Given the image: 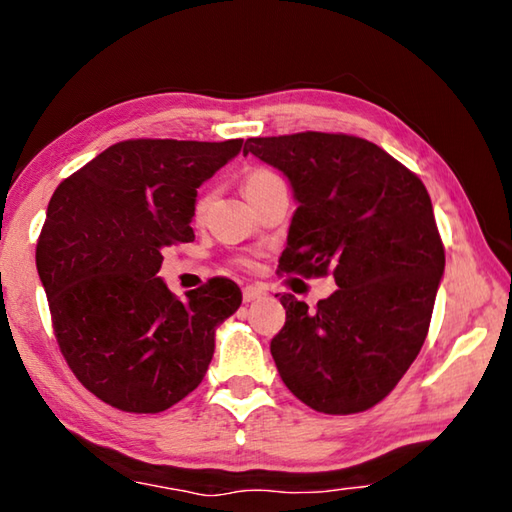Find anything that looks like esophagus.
Returning a JSON list of instances; mask_svg holds the SVG:
<instances>
[{
  "label": "esophagus",
  "instance_id": "esophagus-1",
  "mask_svg": "<svg viewBox=\"0 0 512 512\" xmlns=\"http://www.w3.org/2000/svg\"><path fill=\"white\" fill-rule=\"evenodd\" d=\"M264 296V289L257 287V284H246L244 287V302H253Z\"/></svg>",
  "mask_w": 512,
  "mask_h": 512
}]
</instances>
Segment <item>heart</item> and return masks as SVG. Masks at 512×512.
Here are the masks:
<instances>
[{
	"label": "heart",
	"instance_id": "obj_1",
	"mask_svg": "<svg viewBox=\"0 0 512 512\" xmlns=\"http://www.w3.org/2000/svg\"><path fill=\"white\" fill-rule=\"evenodd\" d=\"M275 183H282V178L277 176V173H275L273 169L253 167V169H250V171L246 173V176H244V194L250 198V196H255L257 192H262V189L271 187V185H275ZM207 201H210V198H207V196H198V198H196V205H194L196 216L205 212ZM241 264H248V262L244 259V262H241Z\"/></svg>",
	"mask_w": 512,
	"mask_h": 512
}]
</instances>
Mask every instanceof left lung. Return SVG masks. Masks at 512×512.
Instances as JSON below:
<instances>
[{"label": "left lung", "instance_id": "left-lung-1", "mask_svg": "<svg viewBox=\"0 0 512 512\" xmlns=\"http://www.w3.org/2000/svg\"><path fill=\"white\" fill-rule=\"evenodd\" d=\"M289 178L298 210L277 273L334 275L314 309L287 293L271 354L314 411H368L393 391L427 339L445 248L427 187L377 144L343 133L250 137Z\"/></svg>", "mask_w": 512, "mask_h": 512}]
</instances>
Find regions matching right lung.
Here are the masks:
<instances>
[{
  "label": "right lung",
  "mask_w": 512,
  "mask_h": 512,
  "mask_svg": "<svg viewBox=\"0 0 512 512\" xmlns=\"http://www.w3.org/2000/svg\"><path fill=\"white\" fill-rule=\"evenodd\" d=\"M244 140H126L56 187L36 248L51 325L67 366L101 402L160 413L201 384L214 329L241 291L212 277L178 300L158 271L194 239L196 189Z\"/></svg>",
  "instance_id": "add662e5"
}]
</instances>
